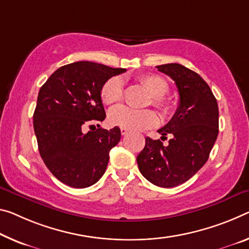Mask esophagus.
Here are the masks:
<instances>
[{
    "label": "esophagus",
    "mask_w": 249,
    "mask_h": 249,
    "mask_svg": "<svg viewBox=\"0 0 249 249\" xmlns=\"http://www.w3.org/2000/svg\"><path fill=\"white\" fill-rule=\"evenodd\" d=\"M121 134H122V135H123V136H125V135H127V134H128V131H127V129H126V128L122 127V128H121Z\"/></svg>",
    "instance_id": "obj_1"
}]
</instances>
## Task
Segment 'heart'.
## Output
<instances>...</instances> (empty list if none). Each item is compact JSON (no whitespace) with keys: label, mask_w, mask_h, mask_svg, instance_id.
I'll return each instance as SVG.
<instances>
[{"label":"heart","mask_w":249,"mask_h":249,"mask_svg":"<svg viewBox=\"0 0 249 249\" xmlns=\"http://www.w3.org/2000/svg\"><path fill=\"white\" fill-rule=\"evenodd\" d=\"M141 84L152 96V104L167 113L169 105L163 97L168 92V84L159 75L148 74L140 78ZM124 96L123 80L120 76H113L104 83L101 89L102 101L106 105H113L122 101ZM108 121L113 126H118L129 131H143L159 124V116L152 109H134L127 106H116L109 110Z\"/></svg>","instance_id":"heart-1"}]
</instances>
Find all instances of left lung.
<instances>
[{
	"mask_svg": "<svg viewBox=\"0 0 249 249\" xmlns=\"http://www.w3.org/2000/svg\"><path fill=\"white\" fill-rule=\"evenodd\" d=\"M175 82L179 104L168 123L159 129L160 140L145 139L137 156L140 172L160 187H175L194 176L206 163L218 135V105L206 82L194 71L171 63L156 66Z\"/></svg>",
	"mask_w": 249,
	"mask_h": 249,
	"instance_id": "left-lung-1",
	"label": "left lung"
}]
</instances>
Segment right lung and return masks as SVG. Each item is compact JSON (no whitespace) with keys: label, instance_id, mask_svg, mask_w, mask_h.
I'll return each instance as SVG.
<instances>
[{"label":"right lung","instance_id":"add662e5","mask_svg":"<svg viewBox=\"0 0 249 249\" xmlns=\"http://www.w3.org/2000/svg\"><path fill=\"white\" fill-rule=\"evenodd\" d=\"M125 71L75 62L57 69L39 89L33 115L39 155L62 183L85 188L105 173L109 151L121 140L120 128L85 129L105 120L102 86Z\"/></svg>","mask_w":249,"mask_h":249}]
</instances>
